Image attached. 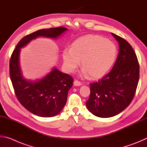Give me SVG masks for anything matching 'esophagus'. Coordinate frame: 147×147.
<instances>
[{
  "instance_id": "34e87169",
  "label": "esophagus",
  "mask_w": 147,
  "mask_h": 147,
  "mask_svg": "<svg viewBox=\"0 0 147 147\" xmlns=\"http://www.w3.org/2000/svg\"><path fill=\"white\" fill-rule=\"evenodd\" d=\"M74 85L75 86H79L82 85V83L81 82L77 80H75L74 81Z\"/></svg>"
}]
</instances>
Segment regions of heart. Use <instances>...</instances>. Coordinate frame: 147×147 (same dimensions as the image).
Returning a JSON list of instances; mask_svg holds the SVG:
<instances>
[{
  "mask_svg": "<svg viewBox=\"0 0 147 147\" xmlns=\"http://www.w3.org/2000/svg\"><path fill=\"white\" fill-rule=\"evenodd\" d=\"M117 50L109 39L98 35H90L77 39L62 52L65 67L73 73L81 59V74L100 78L109 71L115 61Z\"/></svg>",
  "mask_w": 147,
  "mask_h": 147,
  "instance_id": "obj_1",
  "label": "heart"
}]
</instances>
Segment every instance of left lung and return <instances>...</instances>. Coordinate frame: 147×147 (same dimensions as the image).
<instances>
[{
    "instance_id": "1",
    "label": "left lung",
    "mask_w": 147,
    "mask_h": 147,
    "mask_svg": "<svg viewBox=\"0 0 147 147\" xmlns=\"http://www.w3.org/2000/svg\"><path fill=\"white\" fill-rule=\"evenodd\" d=\"M118 41L119 55L108 74L90 85L86 106L93 115L108 118L120 113L131 103L139 78V65L131 46L111 33Z\"/></svg>"
}]
</instances>
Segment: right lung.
Segmentation results:
<instances>
[{
	"label": "right lung",
	"mask_w": 147,
	"mask_h": 147,
	"mask_svg": "<svg viewBox=\"0 0 147 147\" xmlns=\"http://www.w3.org/2000/svg\"><path fill=\"white\" fill-rule=\"evenodd\" d=\"M67 30L65 27L42 29L24 36L17 43L9 61V75L15 93L27 110L39 117H51L60 112L65 105L73 78L54 68L41 80H27L22 75L19 63L21 49L39 36L57 38Z\"/></svg>",
	"instance_id": "add662e5"
}]
</instances>
